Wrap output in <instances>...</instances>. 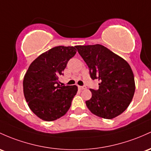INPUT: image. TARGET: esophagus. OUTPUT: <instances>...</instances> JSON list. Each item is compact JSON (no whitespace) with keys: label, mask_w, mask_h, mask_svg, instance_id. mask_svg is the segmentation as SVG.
Segmentation results:
<instances>
[{"label":"esophagus","mask_w":151,"mask_h":151,"mask_svg":"<svg viewBox=\"0 0 151 151\" xmlns=\"http://www.w3.org/2000/svg\"><path fill=\"white\" fill-rule=\"evenodd\" d=\"M79 88L80 89H86V86H79Z\"/></svg>","instance_id":"esophagus-1"}]
</instances>
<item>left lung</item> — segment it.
<instances>
[{
    "label": "left lung",
    "instance_id": "obj_1",
    "mask_svg": "<svg viewBox=\"0 0 151 151\" xmlns=\"http://www.w3.org/2000/svg\"><path fill=\"white\" fill-rule=\"evenodd\" d=\"M88 66L91 79L99 81V89H90L92 97L86 101L91 112L112 119L127 108L135 93L131 67L125 59L100 44L76 46Z\"/></svg>",
    "mask_w": 151,
    "mask_h": 151
}]
</instances>
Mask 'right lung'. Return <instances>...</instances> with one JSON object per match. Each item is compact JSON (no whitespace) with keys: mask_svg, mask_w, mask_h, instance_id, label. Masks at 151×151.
Instances as JSON below:
<instances>
[{"mask_svg":"<svg viewBox=\"0 0 151 151\" xmlns=\"http://www.w3.org/2000/svg\"><path fill=\"white\" fill-rule=\"evenodd\" d=\"M76 50L74 46L52 48L36 58L25 74V99L31 111L45 121H53L65 115L77 94V86H62L59 81Z\"/></svg>","mask_w":151,"mask_h":151,"instance_id":"obj_1","label":"right lung"}]
</instances>
